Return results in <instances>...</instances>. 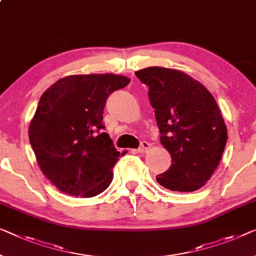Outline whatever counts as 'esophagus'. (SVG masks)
Returning a JSON list of instances; mask_svg holds the SVG:
<instances>
[{
    "label": "esophagus",
    "instance_id": "esophagus-1",
    "mask_svg": "<svg viewBox=\"0 0 256 256\" xmlns=\"http://www.w3.org/2000/svg\"><path fill=\"white\" fill-rule=\"evenodd\" d=\"M150 147L152 144L150 142H147V141H142V142L140 144V147L138 148V152H141V154H142V152H147V150H150Z\"/></svg>",
    "mask_w": 256,
    "mask_h": 256
}]
</instances>
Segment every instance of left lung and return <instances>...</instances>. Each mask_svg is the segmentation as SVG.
Returning <instances> with one entry per match:
<instances>
[{
    "label": "left lung",
    "mask_w": 256,
    "mask_h": 256,
    "mask_svg": "<svg viewBox=\"0 0 256 256\" xmlns=\"http://www.w3.org/2000/svg\"><path fill=\"white\" fill-rule=\"evenodd\" d=\"M150 87L161 144L172 164L156 180L163 188L193 192L212 178L228 140V128L215 98L185 72L150 66L136 72Z\"/></svg>",
    "instance_id": "1"
}]
</instances>
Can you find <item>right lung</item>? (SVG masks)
<instances>
[{
  "label": "right lung",
  "instance_id": "1",
  "mask_svg": "<svg viewBox=\"0 0 256 256\" xmlns=\"http://www.w3.org/2000/svg\"><path fill=\"white\" fill-rule=\"evenodd\" d=\"M130 79L112 74H74L41 95L28 138L44 174L62 192L92 198L108 188L120 156L104 125V109L112 92Z\"/></svg>",
  "mask_w": 256,
  "mask_h": 256
}]
</instances>
